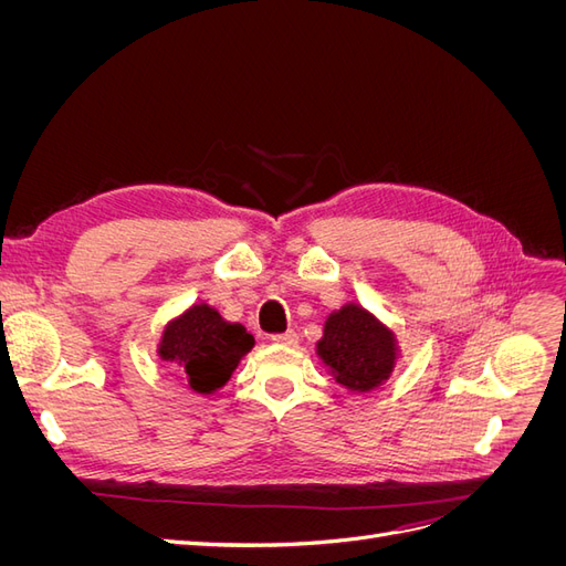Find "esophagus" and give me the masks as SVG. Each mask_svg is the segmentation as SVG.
<instances>
[{"mask_svg": "<svg viewBox=\"0 0 566 566\" xmlns=\"http://www.w3.org/2000/svg\"><path fill=\"white\" fill-rule=\"evenodd\" d=\"M273 345H281V347H295L297 345V333L295 331H285V333H276L271 335Z\"/></svg>", "mask_w": 566, "mask_h": 566, "instance_id": "34e87169", "label": "esophagus"}]
</instances>
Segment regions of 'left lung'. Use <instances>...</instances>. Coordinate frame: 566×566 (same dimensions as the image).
<instances>
[{"mask_svg": "<svg viewBox=\"0 0 566 566\" xmlns=\"http://www.w3.org/2000/svg\"><path fill=\"white\" fill-rule=\"evenodd\" d=\"M316 354L335 382L349 391H370L389 380L399 345L380 318L349 302L325 318Z\"/></svg>", "mask_w": 566, "mask_h": 566, "instance_id": "1", "label": "left lung"}]
</instances>
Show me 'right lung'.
I'll list each match as a JSON object with an SVG mask.
<instances>
[{
	"instance_id": "obj_1",
	"label": "right lung",
	"mask_w": 566,
	"mask_h": 566,
	"mask_svg": "<svg viewBox=\"0 0 566 566\" xmlns=\"http://www.w3.org/2000/svg\"><path fill=\"white\" fill-rule=\"evenodd\" d=\"M252 347L245 325L224 321L214 306L200 302L165 325L158 356L179 366L188 387L208 397L231 380Z\"/></svg>"
}]
</instances>
